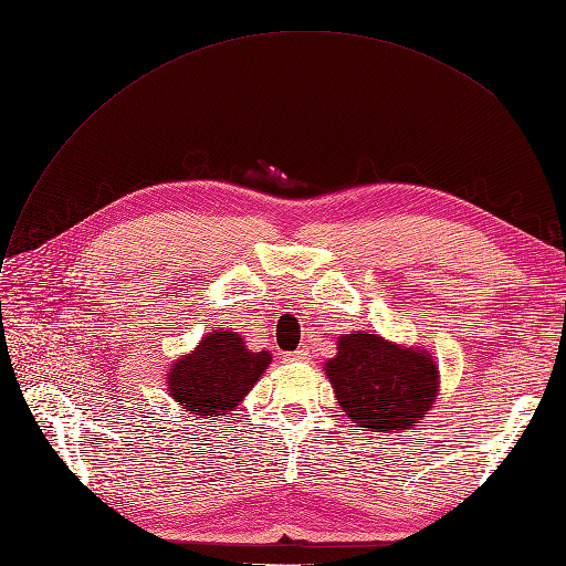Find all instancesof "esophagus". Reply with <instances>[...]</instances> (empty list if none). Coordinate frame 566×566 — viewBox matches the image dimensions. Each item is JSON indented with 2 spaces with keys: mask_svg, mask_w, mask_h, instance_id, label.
<instances>
[{
  "mask_svg": "<svg viewBox=\"0 0 566 566\" xmlns=\"http://www.w3.org/2000/svg\"><path fill=\"white\" fill-rule=\"evenodd\" d=\"M285 360H287V363H308V360H311V354H308L306 348H300V350H295V354H287Z\"/></svg>",
  "mask_w": 566,
  "mask_h": 566,
  "instance_id": "obj_1",
  "label": "esophagus"
}]
</instances>
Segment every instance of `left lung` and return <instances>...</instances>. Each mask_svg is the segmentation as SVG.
Instances as JSON below:
<instances>
[{
  "label": "left lung",
  "mask_w": 566,
  "mask_h": 566,
  "mask_svg": "<svg viewBox=\"0 0 566 566\" xmlns=\"http://www.w3.org/2000/svg\"><path fill=\"white\" fill-rule=\"evenodd\" d=\"M323 373L358 431L402 433L415 428L440 394L431 350L396 344L365 329L337 339V356L323 365Z\"/></svg>",
  "instance_id": "8db88e82"
}]
</instances>
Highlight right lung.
<instances>
[{"label":"right lung","instance_id":"1","mask_svg":"<svg viewBox=\"0 0 566 566\" xmlns=\"http://www.w3.org/2000/svg\"><path fill=\"white\" fill-rule=\"evenodd\" d=\"M269 365V350H250L233 329H212L170 365L166 386L182 412L197 419L224 417L243 402Z\"/></svg>","mask_w":566,"mask_h":566}]
</instances>
